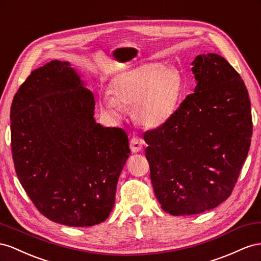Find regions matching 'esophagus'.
<instances>
[{
    "mask_svg": "<svg viewBox=\"0 0 261 261\" xmlns=\"http://www.w3.org/2000/svg\"><path fill=\"white\" fill-rule=\"evenodd\" d=\"M143 147V141L139 138H132L130 141V148L132 153H138Z\"/></svg>",
    "mask_w": 261,
    "mask_h": 261,
    "instance_id": "obj_1",
    "label": "esophagus"
}]
</instances>
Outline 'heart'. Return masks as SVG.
I'll use <instances>...</instances> for the list:
<instances>
[{
    "label": "heart",
    "mask_w": 261,
    "mask_h": 261,
    "mask_svg": "<svg viewBox=\"0 0 261 261\" xmlns=\"http://www.w3.org/2000/svg\"><path fill=\"white\" fill-rule=\"evenodd\" d=\"M180 96V77L170 66L148 63L123 71L99 96L102 113L113 120L131 107L132 117L145 128H158L173 116Z\"/></svg>",
    "instance_id": "1"
}]
</instances>
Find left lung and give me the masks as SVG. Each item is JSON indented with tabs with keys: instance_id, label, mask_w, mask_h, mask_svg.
Masks as SVG:
<instances>
[{
	"instance_id": "1",
	"label": "left lung",
	"mask_w": 261,
	"mask_h": 261,
	"mask_svg": "<svg viewBox=\"0 0 261 261\" xmlns=\"http://www.w3.org/2000/svg\"><path fill=\"white\" fill-rule=\"evenodd\" d=\"M191 65L195 93L143 135L156 199L177 217L211 210L230 196L252 135L248 92L233 66L217 54L199 55Z\"/></svg>"
}]
</instances>
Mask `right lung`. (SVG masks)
<instances>
[{
  "label": "right lung",
  "mask_w": 261,
  "mask_h": 261,
  "mask_svg": "<svg viewBox=\"0 0 261 261\" xmlns=\"http://www.w3.org/2000/svg\"><path fill=\"white\" fill-rule=\"evenodd\" d=\"M95 99L68 61L32 72L11 107V144L19 182L41 214L86 227L113 211L130 148L126 133L94 118Z\"/></svg>",
  "instance_id": "add662e5"
}]
</instances>
